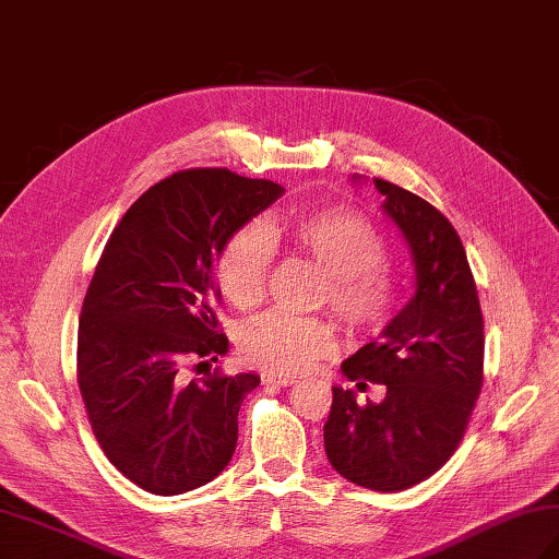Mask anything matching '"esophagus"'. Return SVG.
<instances>
[{"label": "esophagus", "instance_id": "obj_1", "mask_svg": "<svg viewBox=\"0 0 559 559\" xmlns=\"http://www.w3.org/2000/svg\"><path fill=\"white\" fill-rule=\"evenodd\" d=\"M261 382H264L266 386H290V384H295V377H288V374H264V377H261Z\"/></svg>", "mask_w": 559, "mask_h": 559}]
</instances>
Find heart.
Listing matches in <instances>:
<instances>
[{
    "label": "heart",
    "mask_w": 559,
    "mask_h": 559,
    "mask_svg": "<svg viewBox=\"0 0 559 559\" xmlns=\"http://www.w3.org/2000/svg\"><path fill=\"white\" fill-rule=\"evenodd\" d=\"M295 252L326 271L322 305L355 336H372L396 317L401 288L386 264L384 235L362 213L346 206H314L283 213L269 228ZM273 266V242L264 225L247 223L225 240L216 281L221 293L240 310L266 295ZM336 348V329L322 317L266 312L240 329L237 350L242 360L273 374H293L312 367Z\"/></svg>",
    "instance_id": "b5f03b06"
}]
</instances>
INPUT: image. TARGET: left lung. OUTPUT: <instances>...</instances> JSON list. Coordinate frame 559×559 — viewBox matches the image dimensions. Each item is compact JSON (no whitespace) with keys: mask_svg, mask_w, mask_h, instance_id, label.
Listing matches in <instances>:
<instances>
[{"mask_svg":"<svg viewBox=\"0 0 559 559\" xmlns=\"http://www.w3.org/2000/svg\"><path fill=\"white\" fill-rule=\"evenodd\" d=\"M384 211L411 247L415 295L377 341L341 365L350 382L386 384L358 406L334 386L326 456L343 478L377 492L408 490L459 449L483 389V312L454 225L432 204L374 177Z\"/></svg>","mask_w":559,"mask_h":559,"instance_id":"left-lung-1","label":"left lung"}]
</instances>
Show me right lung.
I'll return each mask as SVG.
<instances>
[{"mask_svg": "<svg viewBox=\"0 0 559 559\" xmlns=\"http://www.w3.org/2000/svg\"><path fill=\"white\" fill-rule=\"evenodd\" d=\"M281 194L228 168L180 170L146 189L105 242L81 307L76 382L105 456L141 490L201 488L233 459L259 377L216 367L187 382L182 370L228 353L216 261Z\"/></svg>", "mask_w": 559, "mask_h": 559, "instance_id": "1", "label": "right lung"}]
</instances>
